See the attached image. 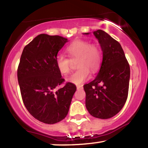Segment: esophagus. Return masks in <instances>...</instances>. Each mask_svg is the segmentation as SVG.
<instances>
[{
	"mask_svg": "<svg viewBox=\"0 0 148 148\" xmlns=\"http://www.w3.org/2000/svg\"><path fill=\"white\" fill-rule=\"evenodd\" d=\"M76 88H77V90H79L83 89V87L81 86H76Z\"/></svg>",
	"mask_w": 148,
	"mask_h": 148,
	"instance_id": "obj_1",
	"label": "esophagus"
}]
</instances>
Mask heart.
Segmentation results:
<instances>
[{
	"mask_svg": "<svg viewBox=\"0 0 148 148\" xmlns=\"http://www.w3.org/2000/svg\"><path fill=\"white\" fill-rule=\"evenodd\" d=\"M66 53L70 59L78 58L76 67L79 69L71 74L67 81L75 85H81L90 78V69L95 72L99 67L101 54L97 46L86 40H76L66 49ZM56 64L58 71L63 75L70 72L71 62L69 59L62 55H58Z\"/></svg>",
	"mask_w": 148,
	"mask_h": 148,
	"instance_id": "1",
	"label": "heart"
}]
</instances>
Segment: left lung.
Returning <instances> with one entry per match:
<instances>
[{"mask_svg":"<svg viewBox=\"0 0 148 148\" xmlns=\"http://www.w3.org/2000/svg\"><path fill=\"white\" fill-rule=\"evenodd\" d=\"M93 34L101 46L103 59L95 79L84 86L86 106L95 118L108 119L118 113L126 102L130 67L118 41L102 30Z\"/></svg>","mask_w":148,"mask_h":148,"instance_id":"obj_1","label":"left lung"}]
</instances>
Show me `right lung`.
Listing matches in <instances>:
<instances>
[{
	"mask_svg": "<svg viewBox=\"0 0 148 148\" xmlns=\"http://www.w3.org/2000/svg\"><path fill=\"white\" fill-rule=\"evenodd\" d=\"M67 41L58 35L40 34L23 49L17 69L21 97L30 115L46 124H55L67 116L76 87L63 84L56 64L58 53Z\"/></svg>",
	"mask_w": 148,
	"mask_h": 148,
	"instance_id": "obj_1",
	"label": "right lung"
}]
</instances>
